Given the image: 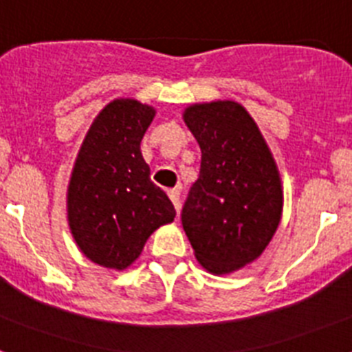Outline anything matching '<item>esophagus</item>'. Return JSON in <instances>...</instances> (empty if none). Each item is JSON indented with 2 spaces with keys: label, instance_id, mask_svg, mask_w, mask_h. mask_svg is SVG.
<instances>
[{
  "label": "esophagus",
  "instance_id": "1",
  "mask_svg": "<svg viewBox=\"0 0 352 352\" xmlns=\"http://www.w3.org/2000/svg\"><path fill=\"white\" fill-rule=\"evenodd\" d=\"M168 197H170V200L173 202V206H175L177 212H179V209H181V191L177 190V188L168 190Z\"/></svg>",
  "mask_w": 352,
  "mask_h": 352
}]
</instances>
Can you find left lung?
Wrapping results in <instances>:
<instances>
[{
    "label": "left lung",
    "instance_id": "obj_1",
    "mask_svg": "<svg viewBox=\"0 0 352 352\" xmlns=\"http://www.w3.org/2000/svg\"><path fill=\"white\" fill-rule=\"evenodd\" d=\"M184 121L202 161L182 208V227L206 270L217 276L240 270L261 256L281 221L277 164L240 103H193Z\"/></svg>",
    "mask_w": 352,
    "mask_h": 352
}]
</instances>
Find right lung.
I'll return each instance as SVG.
<instances>
[{"label":"right lung","instance_id":"obj_1","mask_svg":"<svg viewBox=\"0 0 352 352\" xmlns=\"http://www.w3.org/2000/svg\"><path fill=\"white\" fill-rule=\"evenodd\" d=\"M155 109L118 98L102 109L76 155L67 186V223L85 258L125 270L155 229L175 218L168 195L150 181L141 140Z\"/></svg>","mask_w":352,"mask_h":352}]
</instances>
